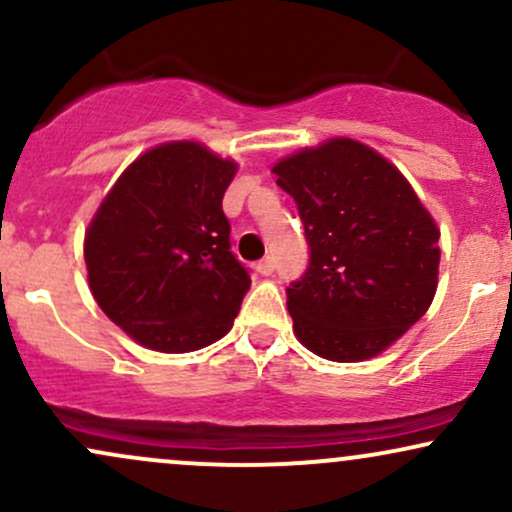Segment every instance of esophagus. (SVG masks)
Here are the masks:
<instances>
[{
    "label": "esophagus",
    "mask_w": 512,
    "mask_h": 512,
    "mask_svg": "<svg viewBox=\"0 0 512 512\" xmlns=\"http://www.w3.org/2000/svg\"><path fill=\"white\" fill-rule=\"evenodd\" d=\"M255 269L260 272L262 276H269L274 272V257H264V260H260L255 264Z\"/></svg>",
    "instance_id": "esophagus-1"
}]
</instances>
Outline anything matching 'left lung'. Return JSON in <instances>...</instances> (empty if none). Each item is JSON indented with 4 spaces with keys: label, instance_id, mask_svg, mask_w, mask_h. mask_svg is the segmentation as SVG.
I'll list each match as a JSON object with an SVG mask.
<instances>
[{
    "label": "left lung",
    "instance_id": "1",
    "mask_svg": "<svg viewBox=\"0 0 512 512\" xmlns=\"http://www.w3.org/2000/svg\"><path fill=\"white\" fill-rule=\"evenodd\" d=\"M274 173L310 248L303 276L286 289L296 337L330 361L378 356L436 296V221L404 175L354 139L298 151Z\"/></svg>",
    "mask_w": 512,
    "mask_h": 512
}]
</instances>
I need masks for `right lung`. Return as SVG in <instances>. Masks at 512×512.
Here are the masks:
<instances>
[{"label": "right lung", "instance_id": "right-lung-1", "mask_svg": "<svg viewBox=\"0 0 512 512\" xmlns=\"http://www.w3.org/2000/svg\"><path fill=\"white\" fill-rule=\"evenodd\" d=\"M236 168L197 142L161 144L120 175L88 226L93 298L146 349L197 351L236 320L250 274L221 209Z\"/></svg>", "mask_w": 512, "mask_h": 512}]
</instances>
